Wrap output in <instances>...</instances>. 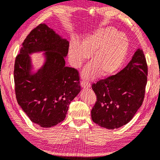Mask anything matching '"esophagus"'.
Listing matches in <instances>:
<instances>
[{
	"label": "esophagus",
	"instance_id": "obj_1",
	"mask_svg": "<svg viewBox=\"0 0 160 160\" xmlns=\"http://www.w3.org/2000/svg\"><path fill=\"white\" fill-rule=\"evenodd\" d=\"M80 86L82 87V88H89L91 87L90 83H89L88 82H86L85 80H82V82H80Z\"/></svg>",
	"mask_w": 160,
	"mask_h": 160
}]
</instances>
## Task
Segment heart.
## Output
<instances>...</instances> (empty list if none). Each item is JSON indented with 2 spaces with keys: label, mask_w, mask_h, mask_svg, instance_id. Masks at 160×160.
<instances>
[{
  "label": "heart",
  "mask_w": 160,
  "mask_h": 160,
  "mask_svg": "<svg viewBox=\"0 0 160 160\" xmlns=\"http://www.w3.org/2000/svg\"><path fill=\"white\" fill-rule=\"evenodd\" d=\"M129 48L126 34L112 27L101 28L88 34L80 43L76 39L70 42L68 56L71 65L79 68L89 58V63L84 68L82 76L93 79L99 75L109 76L119 69Z\"/></svg>",
  "instance_id": "obj_1"
}]
</instances>
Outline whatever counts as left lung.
<instances>
[{"mask_svg": "<svg viewBox=\"0 0 160 160\" xmlns=\"http://www.w3.org/2000/svg\"><path fill=\"white\" fill-rule=\"evenodd\" d=\"M147 74L146 58L138 48L123 69L93 84L97 101L91 112L92 121L110 130L129 123L143 103Z\"/></svg>", "mask_w": 160, "mask_h": 160, "instance_id": "1", "label": "left lung"}]
</instances>
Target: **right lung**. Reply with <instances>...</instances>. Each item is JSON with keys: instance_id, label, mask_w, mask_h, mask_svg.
Masks as SVG:
<instances>
[{"instance_id": "right-lung-1", "label": "right lung", "mask_w": 160, "mask_h": 160, "mask_svg": "<svg viewBox=\"0 0 160 160\" xmlns=\"http://www.w3.org/2000/svg\"><path fill=\"white\" fill-rule=\"evenodd\" d=\"M68 46L67 39L42 23L27 36L16 58L17 102L30 121L42 128L64 121L71 102L80 92L77 70L65 66ZM39 52L44 62L35 69L29 55Z\"/></svg>"}]
</instances>
